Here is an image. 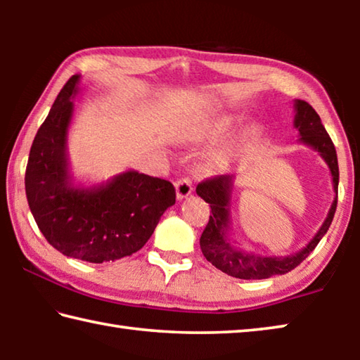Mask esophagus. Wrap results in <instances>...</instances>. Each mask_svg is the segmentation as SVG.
I'll return each instance as SVG.
<instances>
[{
  "label": "esophagus",
  "instance_id": "esophagus-1",
  "mask_svg": "<svg viewBox=\"0 0 360 360\" xmlns=\"http://www.w3.org/2000/svg\"><path fill=\"white\" fill-rule=\"evenodd\" d=\"M174 187H176V198L182 200L188 197V195L192 193V182L188 178H181L174 182Z\"/></svg>",
  "mask_w": 360,
  "mask_h": 360
}]
</instances>
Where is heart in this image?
<instances>
[{
    "mask_svg": "<svg viewBox=\"0 0 360 360\" xmlns=\"http://www.w3.org/2000/svg\"><path fill=\"white\" fill-rule=\"evenodd\" d=\"M231 125V120L230 119H219L216 124H214V131L216 133H224L225 130H229Z\"/></svg>",
    "mask_w": 360,
    "mask_h": 360,
    "instance_id": "obj_1",
    "label": "heart"
}]
</instances>
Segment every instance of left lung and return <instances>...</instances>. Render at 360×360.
Here are the masks:
<instances>
[{
	"mask_svg": "<svg viewBox=\"0 0 360 360\" xmlns=\"http://www.w3.org/2000/svg\"><path fill=\"white\" fill-rule=\"evenodd\" d=\"M295 119L294 127L300 135V143L316 149L324 158L330 168L333 191L338 195V160L337 150L332 143L330 136L322 125L318 112L303 100H295ZM233 186V174H221L202 181L197 186L198 197H202L211 206V216L202 236H200V248L212 265L227 275L240 279H265L275 275H285L294 270L302 262L314 251L322 236L327 233L328 227L333 221L335 210H337V197L330 206V211L326 217L324 224L321 225L318 233L313 240L304 246L302 251L285 255V257H265V255L241 251L233 246L229 240L227 231L230 229V192Z\"/></svg>",
	"mask_w": 360,
	"mask_h": 360,
	"instance_id": "8db88e82",
	"label": "left lung"
}]
</instances>
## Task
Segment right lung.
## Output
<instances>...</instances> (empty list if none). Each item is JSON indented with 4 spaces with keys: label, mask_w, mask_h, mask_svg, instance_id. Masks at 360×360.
Wrapping results in <instances>:
<instances>
[{
    "label": "right lung",
    "mask_w": 360,
    "mask_h": 360,
    "mask_svg": "<svg viewBox=\"0 0 360 360\" xmlns=\"http://www.w3.org/2000/svg\"><path fill=\"white\" fill-rule=\"evenodd\" d=\"M79 79V75L70 77L36 133L25 192L49 245L68 257L103 264L139 251L163 212L174 205L176 191L169 181L138 172L117 174L98 187H75L66 135Z\"/></svg>",
    "instance_id": "right-lung-1"
}]
</instances>
